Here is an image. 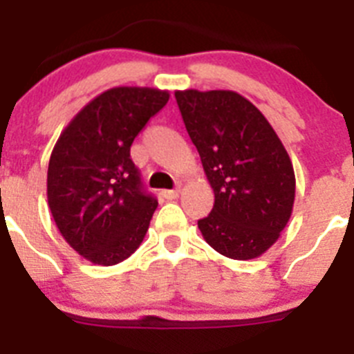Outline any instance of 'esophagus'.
<instances>
[{
  "label": "esophagus",
  "instance_id": "1",
  "mask_svg": "<svg viewBox=\"0 0 354 354\" xmlns=\"http://www.w3.org/2000/svg\"><path fill=\"white\" fill-rule=\"evenodd\" d=\"M180 192H181L180 189L164 190V192H162V197H164V199H167V201H173V199H178V197H180Z\"/></svg>",
  "mask_w": 354,
  "mask_h": 354
}]
</instances>
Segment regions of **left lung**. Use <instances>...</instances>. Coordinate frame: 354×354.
Wrapping results in <instances>:
<instances>
[{
    "label": "left lung",
    "mask_w": 354,
    "mask_h": 354,
    "mask_svg": "<svg viewBox=\"0 0 354 354\" xmlns=\"http://www.w3.org/2000/svg\"><path fill=\"white\" fill-rule=\"evenodd\" d=\"M174 97L215 194L212 213L197 222L201 234L231 259L263 256L295 205V169L284 145L236 91L176 90Z\"/></svg>",
    "instance_id": "8db88e82"
}]
</instances>
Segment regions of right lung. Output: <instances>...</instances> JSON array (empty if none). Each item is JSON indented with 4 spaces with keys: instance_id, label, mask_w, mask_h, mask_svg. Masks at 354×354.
Listing matches in <instances>:
<instances>
[{
    "instance_id": "right-lung-1",
    "label": "right lung",
    "mask_w": 354,
    "mask_h": 354,
    "mask_svg": "<svg viewBox=\"0 0 354 354\" xmlns=\"http://www.w3.org/2000/svg\"><path fill=\"white\" fill-rule=\"evenodd\" d=\"M169 91L116 86L88 102L65 127L47 169V203L79 256L113 266L142 243L157 199L141 187L130 146Z\"/></svg>"
}]
</instances>
